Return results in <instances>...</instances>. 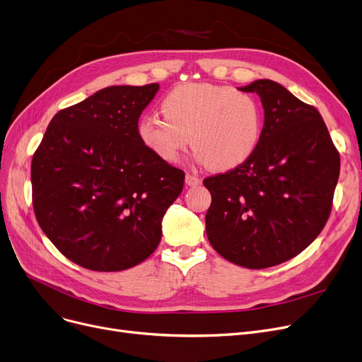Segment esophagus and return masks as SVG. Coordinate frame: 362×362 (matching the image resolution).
Listing matches in <instances>:
<instances>
[{"mask_svg": "<svg viewBox=\"0 0 362 362\" xmlns=\"http://www.w3.org/2000/svg\"><path fill=\"white\" fill-rule=\"evenodd\" d=\"M185 183L187 186H198V185H201V179L195 175H191V173H187L186 177H185Z\"/></svg>", "mask_w": 362, "mask_h": 362, "instance_id": "34e87169", "label": "esophagus"}]
</instances>
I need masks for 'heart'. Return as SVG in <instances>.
I'll use <instances>...</instances> for the list:
<instances>
[{
	"instance_id": "heart-1",
	"label": "heart",
	"mask_w": 362,
	"mask_h": 362,
	"mask_svg": "<svg viewBox=\"0 0 362 362\" xmlns=\"http://www.w3.org/2000/svg\"><path fill=\"white\" fill-rule=\"evenodd\" d=\"M163 114L140 118L137 137L156 158L168 164L180 160L192 137L199 163L228 171L250 160L262 139V105L250 93L229 86H177L163 99Z\"/></svg>"
}]
</instances>
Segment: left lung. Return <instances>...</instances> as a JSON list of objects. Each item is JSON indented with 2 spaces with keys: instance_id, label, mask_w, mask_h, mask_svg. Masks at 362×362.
<instances>
[{
  "instance_id": "left-lung-1",
  "label": "left lung",
  "mask_w": 362,
  "mask_h": 362,
  "mask_svg": "<svg viewBox=\"0 0 362 362\" xmlns=\"http://www.w3.org/2000/svg\"><path fill=\"white\" fill-rule=\"evenodd\" d=\"M240 90L260 96L262 139L243 165L204 179L211 194L206 232L226 260L264 269L318 237L332 213L340 156L317 107L272 80Z\"/></svg>"
}]
</instances>
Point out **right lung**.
<instances>
[{
    "label": "right lung",
    "mask_w": 362,
    "mask_h": 362,
    "mask_svg": "<svg viewBox=\"0 0 362 362\" xmlns=\"http://www.w3.org/2000/svg\"><path fill=\"white\" fill-rule=\"evenodd\" d=\"M160 86H112L62 109L30 164L42 232L71 262L117 272L148 259L185 173L156 158L137 122Z\"/></svg>",
    "instance_id": "obj_1"
}]
</instances>
